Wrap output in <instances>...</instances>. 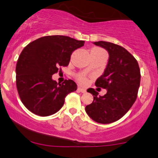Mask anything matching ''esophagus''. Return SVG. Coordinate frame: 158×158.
<instances>
[{
    "label": "esophagus",
    "mask_w": 158,
    "mask_h": 158,
    "mask_svg": "<svg viewBox=\"0 0 158 158\" xmlns=\"http://www.w3.org/2000/svg\"><path fill=\"white\" fill-rule=\"evenodd\" d=\"M77 90H78V92H82V93H85V92H86L85 89H83V88H81V87H78Z\"/></svg>",
    "instance_id": "obj_1"
}]
</instances>
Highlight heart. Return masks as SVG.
Returning a JSON list of instances; mask_svg holds the SVG:
<instances>
[{
    "label": "heart",
    "instance_id": "b5f03b06",
    "mask_svg": "<svg viewBox=\"0 0 158 158\" xmlns=\"http://www.w3.org/2000/svg\"><path fill=\"white\" fill-rule=\"evenodd\" d=\"M91 51H94V52H101V53H104V54H106L105 51H104V50L99 48H93ZM89 69H87V71L89 70ZM78 80H79V82H80V83L85 84L86 82V80H87V79H86V78L84 76H80L78 77Z\"/></svg>",
    "mask_w": 158,
    "mask_h": 158
}]
</instances>
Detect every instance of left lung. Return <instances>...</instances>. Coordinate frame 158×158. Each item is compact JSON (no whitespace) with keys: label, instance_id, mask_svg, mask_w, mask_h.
<instances>
[{"label":"left lung","instance_id":"1","mask_svg":"<svg viewBox=\"0 0 158 158\" xmlns=\"http://www.w3.org/2000/svg\"><path fill=\"white\" fill-rule=\"evenodd\" d=\"M93 44L109 54L104 73L95 82L97 87L107 89V93L101 96L94 89H88L94 100L86 106L85 111L98 123H111L123 117L135 103L140 85V69L135 57L124 48L103 41Z\"/></svg>","mask_w":158,"mask_h":158}]
</instances>
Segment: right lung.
Masks as SVG:
<instances>
[{
  "label": "right lung",
  "instance_id": "add662e5",
  "mask_svg": "<svg viewBox=\"0 0 158 158\" xmlns=\"http://www.w3.org/2000/svg\"><path fill=\"white\" fill-rule=\"evenodd\" d=\"M84 43L68 36L48 35L24 48L16 66V88L29 110L41 117L54 114L63 107L66 96L77 89L74 81L57 83L52 76L60 66H68L72 53Z\"/></svg>",
  "mask_w": 158,
  "mask_h": 158
}]
</instances>
